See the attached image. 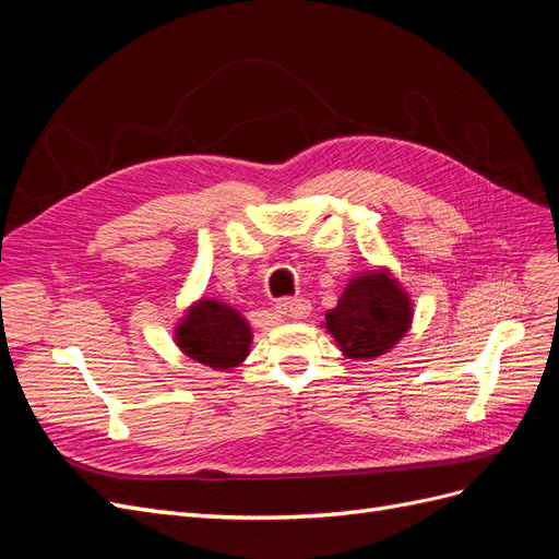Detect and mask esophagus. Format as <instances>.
Returning <instances> with one entry per match:
<instances>
[{"label":"esophagus","mask_w":559,"mask_h":559,"mask_svg":"<svg viewBox=\"0 0 559 559\" xmlns=\"http://www.w3.org/2000/svg\"><path fill=\"white\" fill-rule=\"evenodd\" d=\"M309 311H311V304L306 301V299H290V297H285V299H281L278 304H276V316L278 318H285V320H295V318H306L309 316Z\"/></svg>","instance_id":"esophagus-1"}]
</instances>
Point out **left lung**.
<instances>
[{
  "label": "left lung",
  "instance_id": "8db88e82",
  "mask_svg": "<svg viewBox=\"0 0 559 559\" xmlns=\"http://www.w3.org/2000/svg\"><path fill=\"white\" fill-rule=\"evenodd\" d=\"M413 306L385 269L355 276L338 304L325 316V328L346 357L369 359L388 353L408 332Z\"/></svg>",
  "mask_w": 559,
  "mask_h": 559
}]
</instances>
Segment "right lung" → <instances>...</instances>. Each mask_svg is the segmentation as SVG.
<instances>
[{
    "label": "right lung",
    "mask_w": 559,
    "mask_h": 559,
    "mask_svg": "<svg viewBox=\"0 0 559 559\" xmlns=\"http://www.w3.org/2000/svg\"><path fill=\"white\" fill-rule=\"evenodd\" d=\"M250 325L231 306L218 299H200L178 322L176 344L194 362L211 369L239 367L250 350Z\"/></svg>",
    "instance_id": "add662e5"
}]
</instances>
